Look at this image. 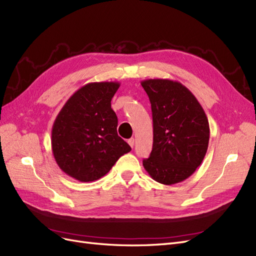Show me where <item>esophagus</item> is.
I'll return each mask as SVG.
<instances>
[{"mask_svg":"<svg viewBox=\"0 0 256 256\" xmlns=\"http://www.w3.org/2000/svg\"><path fill=\"white\" fill-rule=\"evenodd\" d=\"M128 144H129V145L134 148V138H129V140H128Z\"/></svg>","mask_w":256,"mask_h":256,"instance_id":"esophagus-1","label":"esophagus"}]
</instances>
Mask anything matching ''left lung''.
I'll return each instance as SVG.
<instances>
[{
	"mask_svg": "<svg viewBox=\"0 0 256 256\" xmlns=\"http://www.w3.org/2000/svg\"><path fill=\"white\" fill-rule=\"evenodd\" d=\"M152 104L154 143L143 166L154 180L174 184L187 180L205 157L209 142L207 116L196 96L180 82H141Z\"/></svg>",
	"mask_w": 256,
	"mask_h": 256,
	"instance_id": "8db88e82",
	"label": "left lung"
}]
</instances>
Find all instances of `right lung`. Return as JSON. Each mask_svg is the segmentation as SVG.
<instances>
[{
    "mask_svg": "<svg viewBox=\"0 0 256 256\" xmlns=\"http://www.w3.org/2000/svg\"><path fill=\"white\" fill-rule=\"evenodd\" d=\"M118 82L88 83L69 98L52 126L51 146L60 168L88 182L104 176L131 147L118 134L111 100Z\"/></svg>",
    "mask_w": 256,
    "mask_h": 256,
    "instance_id": "1",
    "label": "right lung"
}]
</instances>
